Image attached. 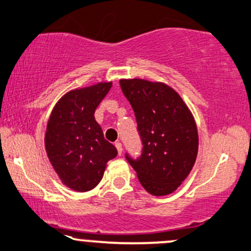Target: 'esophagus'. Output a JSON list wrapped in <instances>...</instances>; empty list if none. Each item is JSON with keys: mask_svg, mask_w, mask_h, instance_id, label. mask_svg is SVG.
Here are the masks:
<instances>
[{"mask_svg": "<svg viewBox=\"0 0 251 251\" xmlns=\"http://www.w3.org/2000/svg\"><path fill=\"white\" fill-rule=\"evenodd\" d=\"M115 147H116V149H117V152H119V154L121 156V154H122V144H121L120 142H116Z\"/></svg>", "mask_w": 251, "mask_h": 251, "instance_id": "1", "label": "esophagus"}]
</instances>
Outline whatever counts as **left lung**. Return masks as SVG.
Listing matches in <instances>:
<instances>
[{"mask_svg": "<svg viewBox=\"0 0 251 251\" xmlns=\"http://www.w3.org/2000/svg\"><path fill=\"white\" fill-rule=\"evenodd\" d=\"M123 94L135 111L143 153L126 159L144 190L168 196L180 186L196 163L199 136L196 120L180 95L164 82L121 79Z\"/></svg>", "mask_w": 251, "mask_h": 251, "instance_id": "left-lung-1", "label": "left lung"}]
</instances>
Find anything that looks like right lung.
Segmentation results:
<instances>
[{
  "instance_id": "1",
  "label": "right lung",
  "mask_w": 251,
  "mask_h": 251,
  "mask_svg": "<svg viewBox=\"0 0 251 251\" xmlns=\"http://www.w3.org/2000/svg\"><path fill=\"white\" fill-rule=\"evenodd\" d=\"M113 82H98L64 94L51 111L45 150L61 182L71 190L87 192L103 177L116 148L104 140L94 113Z\"/></svg>"
}]
</instances>
